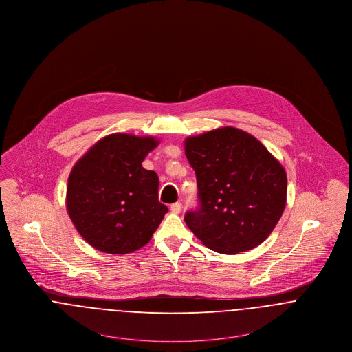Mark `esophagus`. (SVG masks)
Listing matches in <instances>:
<instances>
[{"label":"esophagus","instance_id":"obj_1","mask_svg":"<svg viewBox=\"0 0 352 352\" xmlns=\"http://www.w3.org/2000/svg\"><path fill=\"white\" fill-rule=\"evenodd\" d=\"M170 210H171V212H173V214H179V212H181V210H182V204H181V202L173 204L171 207H170Z\"/></svg>","mask_w":352,"mask_h":352}]
</instances>
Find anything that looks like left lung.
Segmentation results:
<instances>
[{"label": "left lung", "instance_id": "left-lung-1", "mask_svg": "<svg viewBox=\"0 0 352 352\" xmlns=\"http://www.w3.org/2000/svg\"><path fill=\"white\" fill-rule=\"evenodd\" d=\"M197 175L199 208L185 222L206 248L239 254L259 246L286 206L283 166L255 137L221 127L185 141Z\"/></svg>", "mask_w": 352, "mask_h": 352}]
</instances>
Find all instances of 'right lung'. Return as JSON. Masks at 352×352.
<instances>
[{"label":"right lung","instance_id":"1","mask_svg":"<svg viewBox=\"0 0 352 352\" xmlns=\"http://www.w3.org/2000/svg\"><path fill=\"white\" fill-rule=\"evenodd\" d=\"M160 144L154 137L106 135L72 168L67 214L83 239L107 254L144 248L168 208L158 199L160 179L142 167Z\"/></svg>","mask_w":352,"mask_h":352}]
</instances>
